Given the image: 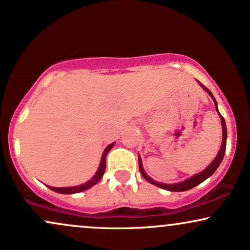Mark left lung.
<instances>
[{
	"instance_id": "1",
	"label": "left lung",
	"mask_w": 250,
	"mask_h": 250,
	"mask_svg": "<svg viewBox=\"0 0 250 250\" xmlns=\"http://www.w3.org/2000/svg\"><path fill=\"white\" fill-rule=\"evenodd\" d=\"M200 85H202L203 88L205 89L206 91L208 92V95L212 97V100H213L214 104H215V109H217V101L214 100L213 95L211 94V91L208 90V88L204 87V85L202 84V83H199ZM218 111V109H217ZM219 113V112H218ZM219 117L221 119V125H223V141H221V147L219 149V152H218L217 156H215L213 161H212L210 165H208V167L205 169V170L198 172V174L193 175L192 177L188 178V180L183 181V182H180V183H174V184H165V183H159V182H155L154 180H152L148 175L146 174L143 168V163H141V159L139 158V169H140V172L141 175H143V177L145 180H147L149 182V183L154 184V186L161 188V189H165V190H169V191H187V190H190L192 189V188H195L196 186H198V184L202 183V182H204L206 178H208L211 176L213 172L217 170V168L219 167V165L223 161L224 159V155H225V150H226V139H227V130H226V123H225V119L224 117L220 115L219 113Z\"/></svg>"
}]
</instances>
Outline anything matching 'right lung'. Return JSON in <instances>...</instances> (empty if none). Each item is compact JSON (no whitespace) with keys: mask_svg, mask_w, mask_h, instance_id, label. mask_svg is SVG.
<instances>
[{"mask_svg":"<svg viewBox=\"0 0 250 250\" xmlns=\"http://www.w3.org/2000/svg\"><path fill=\"white\" fill-rule=\"evenodd\" d=\"M113 146H115V143L109 145V146H107L106 148L104 149L103 155H102L100 167H98V170L96 171V174L94 175V177H92L90 181H88L87 183L81 184V186H78V187H68V188H53V187H48V188H50L51 190L55 191V192L64 193V195H70V193L82 192V191L87 190V189H89V188H91L92 186H95V184H96L97 182L101 180L102 176H103V175H104V171H105V167H106V162H105L106 161V155H107V153H109V150L112 148Z\"/></svg>","mask_w":250,"mask_h":250,"instance_id":"obj_1","label":"right lung"}]
</instances>
